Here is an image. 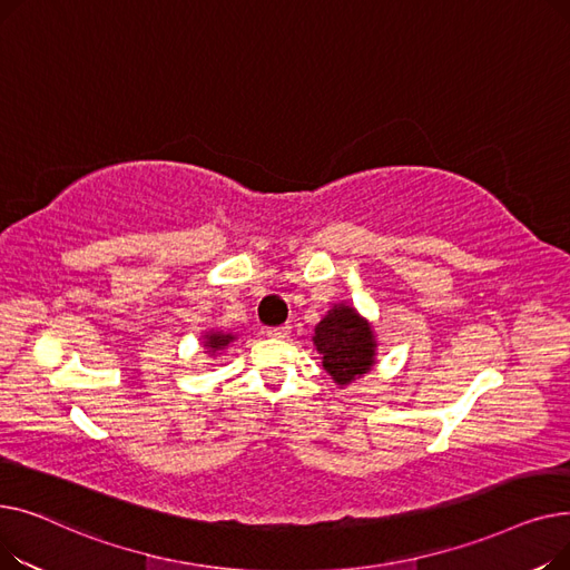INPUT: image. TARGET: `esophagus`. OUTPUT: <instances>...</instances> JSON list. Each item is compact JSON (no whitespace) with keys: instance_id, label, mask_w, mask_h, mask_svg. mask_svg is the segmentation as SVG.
<instances>
[{"instance_id":"obj_1","label":"esophagus","mask_w":570,"mask_h":570,"mask_svg":"<svg viewBox=\"0 0 570 570\" xmlns=\"http://www.w3.org/2000/svg\"><path fill=\"white\" fill-rule=\"evenodd\" d=\"M265 335H267V337H273V340H284V337H288V335H291V325H277V327H267Z\"/></svg>"}]
</instances>
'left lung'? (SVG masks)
<instances>
[{"mask_svg":"<svg viewBox=\"0 0 570 570\" xmlns=\"http://www.w3.org/2000/svg\"><path fill=\"white\" fill-rule=\"evenodd\" d=\"M314 346L323 370L337 385H348L374 367L376 340L372 325L351 305H335L314 327Z\"/></svg>","mask_w":570,"mask_h":570,"instance_id":"obj_1","label":"left lung"}]
</instances>
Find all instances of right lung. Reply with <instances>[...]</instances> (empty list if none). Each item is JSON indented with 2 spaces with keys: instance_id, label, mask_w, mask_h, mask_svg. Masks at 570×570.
Masks as SVG:
<instances>
[{
  "instance_id": "1",
  "label": "right lung",
  "mask_w": 570,
  "mask_h": 570,
  "mask_svg": "<svg viewBox=\"0 0 570 570\" xmlns=\"http://www.w3.org/2000/svg\"><path fill=\"white\" fill-rule=\"evenodd\" d=\"M203 346L207 348V353H213V355H217L219 351H224L233 340H235V335H230V333H219V331H209V333H205L203 335Z\"/></svg>"
}]
</instances>
